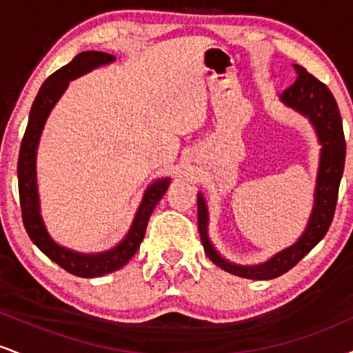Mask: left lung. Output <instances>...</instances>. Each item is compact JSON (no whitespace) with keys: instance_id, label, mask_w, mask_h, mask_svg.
I'll return each instance as SVG.
<instances>
[{"instance_id":"1","label":"left lung","mask_w":353,"mask_h":353,"mask_svg":"<svg viewBox=\"0 0 353 353\" xmlns=\"http://www.w3.org/2000/svg\"><path fill=\"white\" fill-rule=\"evenodd\" d=\"M294 68L297 71V79L292 86L282 92L281 101L285 106L309 117L310 124L317 132L319 143L322 145L317 185H315L314 194V208H312L307 228L299 237V241L275 254L264 264L239 265L225 261L209 241L208 204H205L204 196L201 192L197 194V225H199L201 241L205 254L214 264L224 269L225 272L244 279L269 281V279L279 277L292 269L325 236L332 224V219H334L335 205H337L339 185L343 174V165H345V136H343L342 117H340L337 101L332 96L330 89L309 74L305 68L299 66V64H294Z\"/></svg>"}]
</instances>
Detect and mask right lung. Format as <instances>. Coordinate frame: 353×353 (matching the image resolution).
<instances>
[{
    "label": "right lung",
    "instance_id": "add662e5",
    "mask_svg": "<svg viewBox=\"0 0 353 353\" xmlns=\"http://www.w3.org/2000/svg\"><path fill=\"white\" fill-rule=\"evenodd\" d=\"M116 58L112 54L101 51H84L79 52L71 63L63 66L43 83L36 96L33 106H31L30 119H28L26 131H24L21 148H19L18 157V188H19V202H21V214L24 229L30 236L33 244L38 247L44 255L56 262L64 270L78 277H101L109 272L121 269L128 264L131 257L137 252L141 242H143L148 221L151 217L154 208L161 197L168 190L171 179H157L145 189L143 201L137 209L131 229L125 237L116 247L99 254H81L76 250L66 249V247L56 244L48 232L46 225L41 217L38 196V182H36V149H38L39 137H41L44 123L50 116L51 109L58 103V99L66 91L70 81L79 78L92 71L94 68L104 66L112 63Z\"/></svg>",
    "mask_w": 353,
    "mask_h": 353
}]
</instances>
